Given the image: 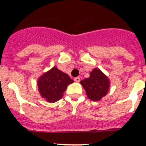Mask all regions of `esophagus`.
Here are the masks:
<instances>
[{
  "label": "esophagus",
  "mask_w": 146,
  "mask_h": 146,
  "mask_svg": "<svg viewBox=\"0 0 146 146\" xmlns=\"http://www.w3.org/2000/svg\"><path fill=\"white\" fill-rule=\"evenodd\" d=\"M74 81L76 82H79L80 81V77H76L75 79H74Z\"/></svg>",
  "instance_id": "34e87169"
}]
</instances>
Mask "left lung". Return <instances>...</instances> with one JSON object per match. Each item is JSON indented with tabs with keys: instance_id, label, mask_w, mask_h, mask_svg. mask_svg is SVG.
I'll use <instances>...</instances> for the list:
<instances>
[{
	"instance_id": "obj_1",
	"label": "left lung",
	"mask_w": 146,
	"mask_h": 146,
	"mask_svg": "<svg viewBox=\"0 0 146 146\" xmlns=\"http://www.w3.org/2000/svg\"><path fill=\"white\" fill-rule=\"evenodd\" d=\"M80 83L88 98L94 102H98L106 96L110 88L109 79L98 68L90 72V76L82 80Z\"/></svg>"
}]
</instances>
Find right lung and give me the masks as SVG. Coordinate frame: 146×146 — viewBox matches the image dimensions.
I'll use <instances>...</instances> for the list:
<instances>
[{
    "label": "right lung",
    "mask_w": 146,
    "mask_h": 146,
    "mask_svg": "<svg viewBox=\"0 0 146 146\" xmlns=\"http://www.w3.org/2000/svg\"><path fill=\"white\" fill-rule=\"evenodd\" d=\"M73 82V80L66 73L54 66L38 78L37 85L41 96L53 103L63 97L67 86Z\"/></svg>",
    "instance_id": "obj_1"
}]
</instances>
